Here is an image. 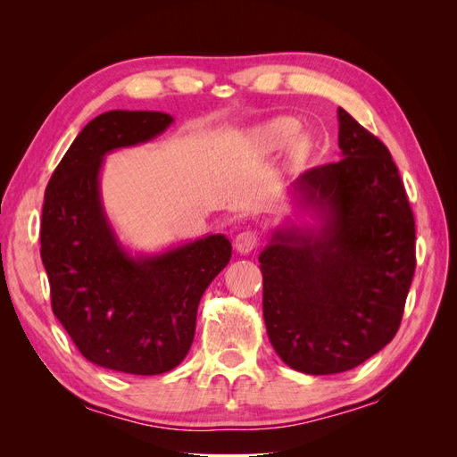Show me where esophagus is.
Here are the masks:
<instances>
[{
  "label": "esophagus",
  "mask_w": 457,
  "mask_h": 457,
  "mask_svg": "<svg viewBox=\"0 0 457 457\" xmlns=\"http://www.w3.org/2000/svg\"><path fill=\"white\" fill-rule=\"evenodd\" d=\"M259 244V232L257 230H242L240 234H237L234 238V245L240 253H250L253 252Z\"/></svg>",
  "instance_id": "1"
}]
</instances>
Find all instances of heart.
Here are the masks:
<instances>
[{"label":"heart","mask_w":457,"mask_h":457,"mask_svg":"<svg viewBox=\"0 0 457 457\" xmlns=\"http://www.w3.org/2000/svg\"><path fill=\"white\" fill-rule=\"evenodd\" d=\"M297 129H299V126L295 120H289V118L272 120L255 131V139L262 148L276 150L292 141V137L297 133ZM294 146H295V150H299L301 141L297 139L294 143Z\"/></svg>","instance_id":"heart-1"}]
</instances>
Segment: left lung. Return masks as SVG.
Wrapping results in <instances>:
<instances>
[{"mask_svg":"<svg viewBox=\"0 0 457 457\" xmlns=\"http://www.w3.org/2000/svg\"><path fill=\"white\" fill-rule=\"evenodd\" d=\"M337 118L345 158L295 183L324 225L276 230L259 255L269 339L311 376L353 370L391 343L416 270V223L391 152L343 108Z\"/></svg>","mask_w":457,"mask_h":457,"instance_id":"8db88e82","label":"left lung"}]
</instances>
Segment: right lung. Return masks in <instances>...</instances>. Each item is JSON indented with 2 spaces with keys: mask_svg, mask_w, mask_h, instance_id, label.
Returning a JSON list of instances; mask_svg holds the SVG:
<instances>
[{
  "mask_svg": "<svg viewBox=\"0 0 457 457\" xmlns=\"http://www.w3.org/2000/svg\"><path fill=\"white\" fill-rule=\"evenodd\" d=\"M171 121L146 110H110L91 120L53 171L41 212L54 316L89 362L135 376L183 362L200 299L232 255L228 238L212 234L131 257L108 223L99 188L104 154L154 139Z\"/></svg>",
  "mask_w": 457,
  "mask_h": 457,
  "instance_id": "right-lung-1",
  "label": "right lung"
}]
</instances>
